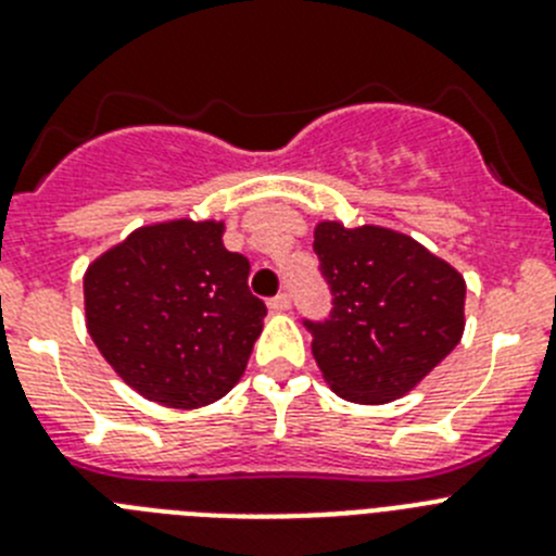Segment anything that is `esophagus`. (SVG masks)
I'll list each match as a JSON object with an SVG mask.
<instances>
[{
    "label": "esophagus",
    "instance_id": "obj_1",
    "mask_svg": "<svg viewBox=\"0 0 556 556\" xmlns=\"http://www.w3.org/2000/svg\"><path fill=\"white\" fill-rule=\"evenodd\" d=\"M289 306H292V298H289L287 292L275 294L273 301H269V308H273V312H289Z\"/></svg>",
    "mask_w": 556,
    "mask_h": 556
}]
</instances>
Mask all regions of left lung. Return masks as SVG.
<instances>
[{
  "instance_id": "left-lung-1",
  "label": "left lung",
  "mask_w": 556,
  "mask_h": 556,
  "mask_svg": "<svg viewBox=\"0 0 556 556\" xmlns=\"http://www.w3.org/2000/svg\"><path fill=\"white\" fill-rule=\"evenodd\" d=\"M314 253L331 287L328 320H303L331 390L390 404L415 390L465 331V278L412 236L320 223Z\"/></svg>"
}]
</instances>
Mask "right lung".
<instances>
[{
  "label": "right lung",
  "mask_w": 556,
  "mask_h": 556,
  "mask_svg": "<svg viewBox=\"0 0 556 556\" xmlns=\"http://www.w3.org/2000/svg\"><path fill=\"white\" fill-rule=\"evenodd\" d=\"M225 225L172 219L132 230L83 278L86 326L108 365L147 401L200 409L233 390L267 306Z\"/></svg>",
  "instance_id": "add662e5"
}]
</instances>
